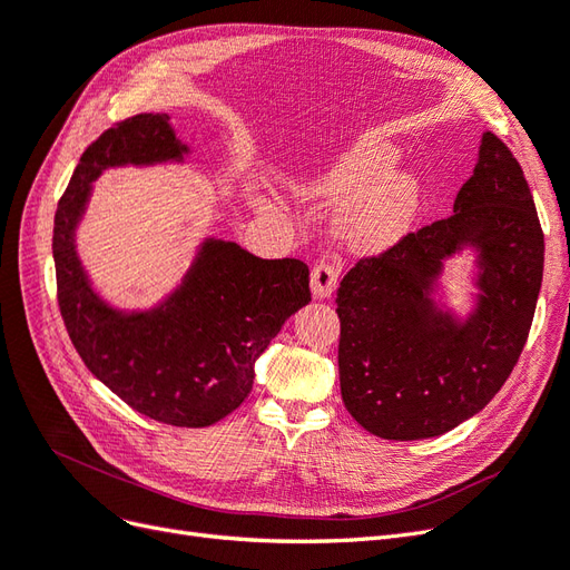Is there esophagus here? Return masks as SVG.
Returning a JSON list of instances; mask_svg holds the SVG:
<instances>
[{
    "mask_svg": "<svg viewBox=\"0 0 570 570\" xmlns=\"http://www.w3.org/2000/svg\"><path fill=\"white\" fill-rule=\"evenodd\" d=\"M335 287H337V268L333 264H318L312 271V295L316 299H327L333 297Z\"/></svg>",
    "mask_w": 570,
    "mask_h": 570,
    "instance_id": "obj_1",
    "label": "esophagus"
}]
</instances>
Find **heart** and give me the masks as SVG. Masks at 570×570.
<instances>
[{"mask_svg": "<svg viewBox=\"0 0 570 570\" xmlns=\"http://www.w3.org/2000/svg\"><path fill=\"white\" fill-rule=\"evenodd\" d=\"M394 166L396 149L364 145L302 183L299 193L331 204L352 202L337 220V235L354 254L377 256L402 243L421 206L419 180L392 174Z\"/></svg>", "mask_w": 570, "mask_h": 570, "instance_id": "1", "label": "heart"}]
</instances>
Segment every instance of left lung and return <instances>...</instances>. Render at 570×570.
Listing matches in <instances>:
<instances>
[{"label":"left lung","mask_w":570,"mask_h":570,"mask_svg":"<svg viewBox=\"0 0 570 570\" xmlns=\"http://www.w3.org/2000/svg\"><path fill=\"white\" fill-rule=\"evenodd\" d=\"M461 255L474 258L463 315L443 285ZM542 266L544 235L523 168L482 132L454 216L364 258L340 283V390L352 419L406 442L438 438L485 409L523 352Z\"/></svg>","instance_id":"8db88e82"}]
</instances>
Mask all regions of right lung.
<instances>
[{
  "label": "right lung",
  "instance_id": "obj_1",
  "mask_svg": "<svg viewBox=\"0 0 570 570\" xmlns=\"http://www.w3.org/2000/svg\"><path fill=\"white\" fill-rule=\"evenodd\" d=\"M189 157L168 114H140L99 135L57 206L51 249L66 331L97 381L142 416L206 428L247 400L258 356L312 302L308 268L206 235L157 304L130 308L101 295L78 252V228L105 170L183 166Z\"/></svg>",
  "mask_w": 570,
  "mask_h": 570
}]
</instances>
